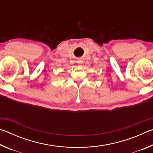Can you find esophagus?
<instances>
[{
  "mask_svg": "<svg viewBox=\"0 0 153 153\" xmlns=\"http://www.w3.org/2000/svg\"><path fill=\"white\" fill-rule=\"evenodd\" d=\"M76 63L77 64H82L83 63V61L82 60V59H78V60L76 61Z\"/></svg>",
  "mask_w": 153,
  "mask_h": 153,
  "instance_id": "1",
  "label": "esophagus"
}]
</instances>
